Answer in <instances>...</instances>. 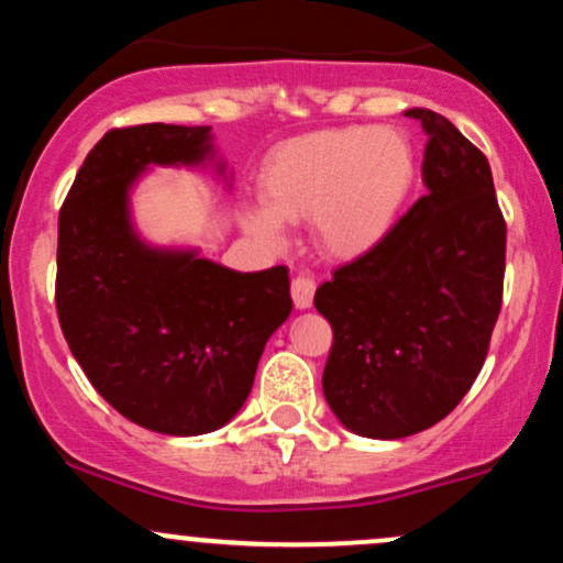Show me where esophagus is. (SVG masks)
I'll return each instance as SVG.
<instances>
[{
    "label": "esophagus",
    "instance_id": "esophagus-1",
    "mask_svg": "<svg viewBox=\"0 0 563 563\" xmlns=\"http://www.w3.org/2000/svg\"><path fill=\"white\" fill-rule=\"evenodd\" d=\"M314 288H318V283H314V277L309 273H299L290 280V296H294V303L299 309H307L312 307V299H314Z\"/></svg>",
    "mask_w": 563,
    "mask_h": 563
}]
</instances>
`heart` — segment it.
<instances>
[{"mask_svg": "<svg viewBox=\"0 0 563 563\" xmlns=\"http://www.w3.org/2000/svg\"><path fill=\"white\" fill-rule=\"evenodd\" d=\"M416 174V151L399 129H320L269 151L260 177L264 206H245L243 224L280 243V222L312 219L328 254L354 260L389 235Z\"/></svg>", "mask_w": 563, "mask_h": 563, "instance_id": "heart-1", "label": "heart"}]
</instances>
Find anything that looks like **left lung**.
Here are the masks:
<instances>
[{"label": "left lung", "mask_w": 563, "mask_h": 563, "mask_svg": "<svg viewBox=\"0 0 563 563\" xmlns=\"http://www.w3.org/2000/svg\"><path fill=\"white\" fill-rule=\"evenodd\" d=\"M407 115L429 137V190L314 294L333 328L322 391L349 431L371 439L418 434L466 397L487 360L506 275V219L487 156L444 115Z\"/></svg>", "instance_id": "8db88e82"}]
</instances>
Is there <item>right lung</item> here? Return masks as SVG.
Segmentation results:
<instances>
[{"mask_svg": "<svg viewBox=\"0 0 563 563\" xmlns=\"http://www.w3.org/2000/svg\"><path fill=\"white\" fill-rule=\"evenodd\" d=\"M209 126L102 134L57 219L55 307L76 363L121 416L158 434L214 431L241 410L267 339L290 314L283 264L235 273L134 235L129 187L147 164H198Z\"/></svg>", "mask_w": 563, "mask_h": 563, "instance_id": "1", "label": "right lung"}]
</instances>
